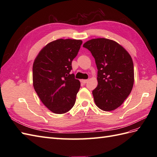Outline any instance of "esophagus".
<instances>
[{"instance_id":"esophagus-1","label":"esophagus","mask_w":157,"mask_h":157,"mask_svg":"<svg viewBox=\"0 0 157 157\" xmlns=\"http://www.w3.org/2000/svg\"><path fill=\"white\" fill-rule=\"evenodd\" d=\"M88 81V80H87V79H86V80H81V82H82V83H84V84H86Z\"/></svg>"}]
</instances>
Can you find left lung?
<instances>
[{
  "label": "left lung",
  "mask_w": 157,
  "mask_h": 157,
  "mask_svg": "<svg viewBox=\"0 0 157 157\" xmlns=\"http://www.w3.org/2000/svg\"><path fill=\"white\" fill-rule=\"evenodd\" d=\"M98 69V86L92 91L96 105L111 111L120 107L129 96L134 82V64L128 52L115 41L104 38L85 42Z\"/></svg>",
  "instance_id": "1"
}]
</instances>
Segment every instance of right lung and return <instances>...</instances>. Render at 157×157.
Wrapping results in <instances>:
<instances>
[{
  "label": "right lung",
  "instance_id": "obj_1",
  "mask_svg": "<svg viewBox=\"0 0 157 157\" xmlns=\"http://www.w3.org/2000/svg\"><path fill=\"white\" fill-rule=\"evenodd\" d=\"M82 41L58 39L41 50L33 66V81L41 101L56 114L72 108L80 83L71 74L72 61L77 56Z\"/></svg>",
  "mask_w": 157,
  "mask_h": 157
}]
</instances>
